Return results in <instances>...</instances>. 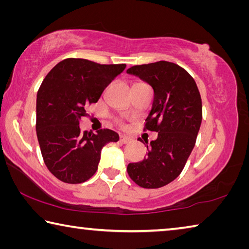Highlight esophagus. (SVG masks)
Masks as SVG:
<instances>
[{"label":"esophagus","instance_id":"esophagus-1","mask_svg":"<svg viewBox=\"0 0 249 249\" xmlns=\"http://www.w3.org/2000/svg\"><path fill=\"white\" fill-rule=\"evenodd\" d=\"M120 142L122 143H128V142H132V138L128 137V136H126V135H121V136H120Z\"/></svg>","mask_w":249,"mask_h":249}]
</instances>
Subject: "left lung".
<instances>
[{
  "mask_svg": "<svg viewBox=\"0 0 249 249\" xmlns=\"http://www.w3.org/2000/svg\"><path fill=\"white\" fill-rule=\"evenodd\" d=\"M126 73L152 87L146 128L158 133L156 140L146 142L148 157L129 163L127 173L140 187L165 186L180 174L195 146L202 119L199 90L186 71L171 62L133 66Z\"/></svg>",
  "mask_w": 249,
  "mask_h": 249,
  "instance_id": "8db88e82",
  "label": "left lung"
}]
</instances>
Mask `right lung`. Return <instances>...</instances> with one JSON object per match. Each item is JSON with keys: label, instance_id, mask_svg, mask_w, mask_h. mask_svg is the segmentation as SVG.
I'll return each instance as SVG.
<instances>
[{"label": "right lung", "instance_id": "add662e5", "mask_svg": "<svg viewBox=\"0 0 249 249\" xmlns=\"http://www.w3.org/2000/svg\"><path fill=\"white\" fill-rule=\"evenodd\" d=\"M125 64L101 65L66 58L43 79L37 93V137L49 171L62 182L79 184L96 173L102 148L119 142L114 130L81 132L86 106L96 103Z\"/></svg>", "mask_w": 249, "mask_h": 249}]
</instances>
